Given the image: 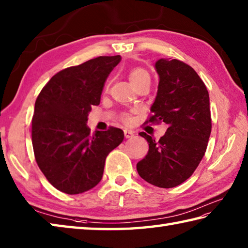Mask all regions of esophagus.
I'll return each mask as SVG.
<instances>
[{
  "label": "esophagus",
  "mask_w": 248,
  "mask_h": 248,
  "mask_svg": "<svg viewBox=\"0 0 248 248\" xmlns=\"http://www.w3.org/2000/svg\"><path fill=\"white\" fill-rule=\"evenodd\" d=\"M124 132V137H125V139H131V138H133V137H134V132L132 131V130H128V129H125Z\"/></svg>",
  "instance_id": "34e87169"
}]
</instances>
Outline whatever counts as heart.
I'll use <instances>...</instances> for the list:
<instances>
[{
	"label": "heart",
	"instance_id": "b5f03b06",
	"mask_svg": "<svg viewBox=\"0 0 248 248\" xmlns=\"http://www.w3.org/2000/svg\"><path fill=\"white\" fill-rule=\"evenodd\" d=\"M129 80L134 87V85L141 83L143 81H150V75H148L145 69L141 68V67H136V68H132L129 71ZM125 120H129V117H127Z\"/></svg>",
	"mask_w": 248,
	"mask_h": 248
}]
</instances>
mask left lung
I'll return each mask as SVG.
<instances>
[{
  "instance_id": "8db88e82",
  "label": "left lung",
  "mask_w": 248,
  "mask_h": 248,
  "mask_svg": "<svg viewBox=\"0 0 248 248\" xmlns=\"http://www.w3.org/2000/svg\"><path fill=\"white\" fill-rule=\"evenodd\" d=\"M155 69L159 83L150 123H165L168 129L158 141L140 133L150 148L137 170L146 182L169 188L190 178L205 155L211 132L209 94L186 62L160 58Z\"/></svg>"
}]
</instances>
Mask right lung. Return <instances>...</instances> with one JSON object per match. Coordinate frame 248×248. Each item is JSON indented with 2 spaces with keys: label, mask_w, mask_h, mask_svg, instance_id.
<instances>
[{
  "label": "right lung",
  "mask_w": 248,
  "mask_h": 248,
  "mask_svg": "<svg viewBox=\"0 0 248 248\" xmlns=\"http://www.w3.org/2000/svg\"><path fill=\"white\" fill-rule=\"evenodd\" d=\"M120 55L100 56L54 75L40 92L32 117V146L52 186L80 194L101 181L107 155L123 142L121 129L90 133L89 112L101 102L105 81Z\"/></svg>",
  "instance_id": "obj_1"
}]
</instances>
